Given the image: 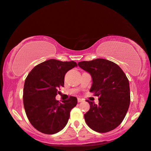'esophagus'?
Wrapping results in <instances>:
<instances>
[{"instance_id":"obj_1","label":"esophagus","mask_w":151,"mask_h":151,"mask_svg":"<svg viewBox=\"0 0 151 151\" xmlns=\"http://www.w3.org/2000/svg\"><path fill=\"white\" fill-rule=\"evenodd\" d=\"M78 103H81V102H83V99H81V98H78Z\"/></svg>"}]
</instances>
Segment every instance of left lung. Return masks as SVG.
I'll return each instance as SVG.
<instances>
[{
	"label": "left lung",
	"mask_w": 151,
	"mask_h": 151,
	"mask_svg": "<svg viewBox=\"0 0 151 151\" xmlns=\"http://www.w3.org/2000/svg\"><path fill=\"white\" fill-rule=\"evenodd\" d=\"M78 66L92 76L90 92L99 96V105L87 101L90 110L84 114L85 120L96 132L106 133L120 124L130 104L129 82L116 63L105 59L83 61Z\"/></svg>",
	"instance_id": "1"
}]
</instances>
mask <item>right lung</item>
I'll return each mask as SVG.
<instances>
[{"instance_id": "1", "label": "right lung", "mask_w": 151, "mask_h": 151, "mask_svg": "<svg viewBox=\"0 0 151 151\" xmlns=\"http://www.w3.org/2000/svg\"><path fill=\"white\" fill-rule=\"evenodd\" d=\"M77 66L75 61L49 59L34 67L25 79L23 103L34 128L45 134H55L64 128L77 99L70 96L61 103L55 99L63 87L68 71Z\"/></svg>"}]
</instances>
